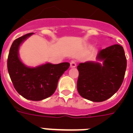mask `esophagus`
I'll list each match as a JSON object with an SVG mask.
<instances>
[{
  "label": "esophagus",
  "mask_w": 133,
  "mask_h": 133,
  "mask_svg": "<svg viewBox=\"0 0 133 133\" xmlns=\"http://www.w3.org/2000/svg\"><path fill=\"white\" fill-rule=\"evenodd\" d=\"M77 66V63L75 61H72L70 62V67L71 68H75Z\"/></svg>",
  "instance_id": "1"
}]
</instances>
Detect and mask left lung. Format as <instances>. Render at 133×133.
<instances>
[{"label": "left lung", "mask_w": 133, "mask_h": 133, "mask_svg": "<svg viewBox=\"0 0 133 133\" xmlns=\"http://www.w3.org/2000/svg\"><path fill=\"white\" fill-rule=\"evenodd\" d=\"M97 59L103 61V65L85 62L77 66V90L84 99L101 102L110 98L121 87L127 61L124 48L118 44L99 50Z\"/></svg>", "instance_id": "1"}]
</instances>
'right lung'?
<instances>
[{
  "label": "right lung",
  "instance_id": "add662e5",
  "mask_svg": "<svg viewBox=\"0 0 133 133\" xmlns=\"http://www.w3.org/2000/svg\"><path fill=\"white\" fill-rule=\"evenodd\" d=\"M33 33L16 38L11 45L7 58V70L14 87L22 97L32 101H41L54 93L61 75L70 67L69 63H46L28 68L18 57V48L24 40Z\"/></svg>",
  "mask_w": 133,
  "mask_h": 133
}]
</instances>
